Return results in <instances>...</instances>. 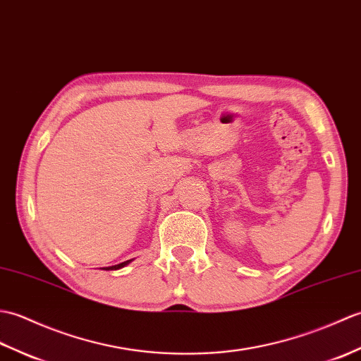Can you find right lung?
<instances>
[{"label":"right lung","mask_w":361,"mask_h":361,"mask_svg":"<svg viewBox=\"0 0 361 361\" xmlns=\"http://www.w3.org/2000/svg\"><path fill=\"white\" fill-rule=\"evenodd\" d=\"M131 262V259L130 261H125V262H120V264H117V266H111V267H106V270H117V269H122V267H125L126 264H130Z\"/></svg>","instance_id":"1"}]
</instances>
